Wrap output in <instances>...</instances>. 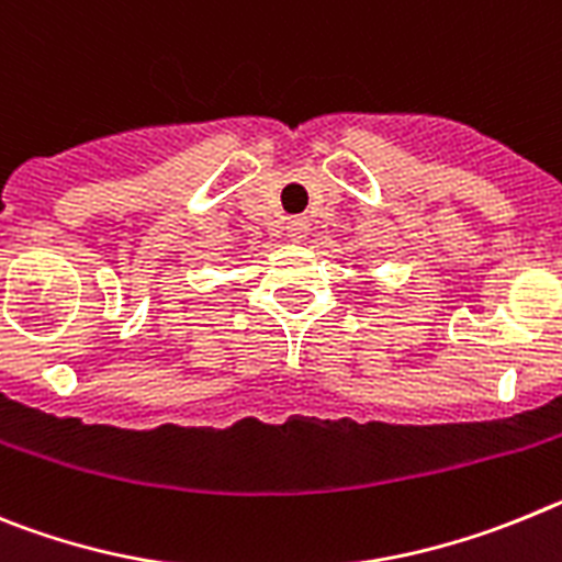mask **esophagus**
Returning <instances> with one entry per match:
<instances>
[{
  "label": "esophagus",
  "mask_w": 562,
  "mask_h": 562,
  "mask_svg": "<svg viewBox=\"0 0 562 562\" xmlns=\"http://www.w3.org/2000/svg\"><path fill=\"white\" fill-rule=\"evenodd\" d=\"M288 237H291V240H305L307 237V232H311V224H307V218H291L288 221Z\"/></svg>",
  "instance_id": "obj_1"
}]
</instances>
